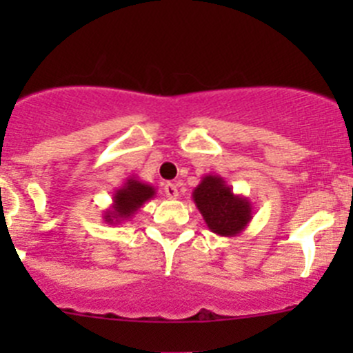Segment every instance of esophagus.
<instances>
[{"mask_svg":"<svg viewBox=\"0 0 353 353\" xmlns=\"http://www.w3.org/2000/svg\"><path fill=\"white\" fill-rule=\"evenodd\" d=\"M163 193H165V196L169 199H176L179 196V188L174 183H167L165 186H163Z\"/></svg>","mask_w":353,"mask_h":353,"instance_id":"esophagus-1","label":"esophagus"}]
</instances>
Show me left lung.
Listing matches in <instances>:
<instances>
[{
    "label": "left lung",
    "mask_w": 353,
    "mask_h": 353,
    "mask_svg": "<svg viewBox=\"0 0 353 353\" xmlns=\"http://www.w3.org/2000/svg\"><path fill=\"white\" fill-rule=\"evenodd\" d=\"M193 201L206 227L222 237H236L252 220V203L234 193L222 176L206 174L193 191Z\"/></svg>",
    "instance_id": "left-lung-1"
}]
</instances>
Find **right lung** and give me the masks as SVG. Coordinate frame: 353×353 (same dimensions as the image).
Listing matches in <instances>:
<instances>
[{
  "label": "right lung",
  "mask_w": 353,
  "mask_h": 353,
  "mask_svg": "<svg viewBox=\"0 0 353 353\" xmlns=\"http://www.w3.org/2000/svg\"><path fill=\"white\" fill-rule=\"evenodd\" d=\"M155 196V188L138 177H128L126 183L112 194V205L104 212L102 219L109 225H117L130 220L148 199Z\"/></svg>",
  "instance_id": "add662e5"
}]
</instances>
